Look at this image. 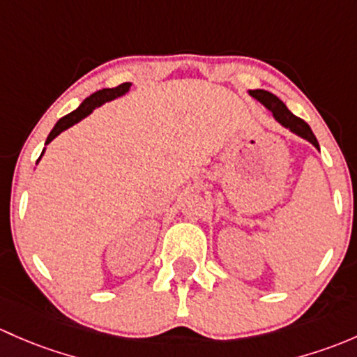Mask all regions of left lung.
Returning <instances> with one entry per match:
<instances>
[{
	"label": "left lung",
	"mask_w": 357,
	"mask_h": 357,
	"mask_svg": "<svg viewBox=\"0 0 357 357\" xmlns=\"http://www.w3.org/2000/svg\"><path fill=\"white\" fill-rule=\"evenodd\" d=\"M248 94L251 98H255L256 101H259L261 105L264 106V108L268 109V112L273 115V119L277 120L278 123L282 125L284 128H287L289 132H292V134L299 135L301 139H304V141H307L310 144H313L316 149L319 151V144L318 141H316L313 130H311V127L307 125L304 120H301L299 116L294 115L292 112L285 106L284 101H280L275 94L268 93V91L264 89H249Z\"/></svg>",
	"instance_id": "1"
}]
</instances>
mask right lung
I'll return each instance as SVG.
<instances>
[{
  "mask_svg": "<svg viewBox=\"0 0 357 357\" xmlns=\"http://www.w3.org/2000/svg\"><path fill=\"white\" fill-rule=\"evenodd\" d=\"M130 86H132V82H125V84H122V86L113 87V89H101V91H98V93L91 94L89 98L84 99L82 105H80L79 108L73 109L72 113H68V115H65L63 119L58 120L56 125H54V127H53V130H51L50 135H47L46 144H50V142L53 141L54 137H58V135H60L61 132H65V130H67V128L73 127V125H75V123H79L80 120H84V119H86V116H89L91 113L94 112V109L99 108V106H102V105H105V102L113 101V99H116V98H122L123 94H127L128 91H130ZM44 151H46V148L43 149V153H41V156H39V160H41V158H43ZM39 160H38V163H39Z\"/></svg>",
  "mask_w": 357,
  "mask_h": 357,
  "instance_id": "1",
  "label": "right lung"
}]
</instances>
